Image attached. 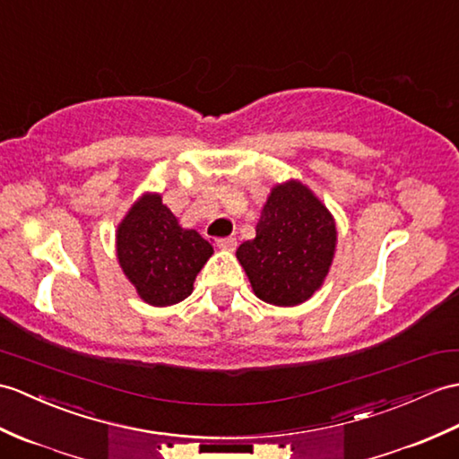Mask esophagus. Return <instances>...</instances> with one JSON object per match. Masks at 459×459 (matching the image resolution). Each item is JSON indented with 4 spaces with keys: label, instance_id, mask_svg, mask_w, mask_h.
Masks as SVG:
<instances>
[{
    "label": "esophagus",
    "instance_id": "34e87169",
    "mask_svg": "<svg viewBox=\"0 0 459 459\" xmlns=\"http://www.w3.org/2000/svg\"><path fill=\"white\" fill-rule=\"evenodd\" d=\"M217 248L221 250H234L237 248V240H234L232 237H225V238H217Z\"/></svg>",
    "mask_w": 459,
    "mask_h": 459
}]
</instances>
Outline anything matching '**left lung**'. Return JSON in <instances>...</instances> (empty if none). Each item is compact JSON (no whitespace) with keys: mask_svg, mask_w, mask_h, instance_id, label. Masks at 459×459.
Instances as JSON below:
<instances>
[{"mask_svg":"<svg viewBox=\"0 0 459 459\" xmlns=\"http://www.w3.org/2000/svg\"><path fill=\"white\" fill-rule=\"evenodd\" d=\"M336 247L328 209L299 181L275 186L255 225V238L242 242L237 258L262 301L293 307L323 285Z\"/></svg>","mask_w":459,"mask_h":459,"instance_id":"obj_1","label":"left lung"}]
</instances>
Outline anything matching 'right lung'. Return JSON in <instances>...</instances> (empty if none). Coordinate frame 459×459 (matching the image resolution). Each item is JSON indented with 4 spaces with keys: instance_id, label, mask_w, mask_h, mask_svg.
Segmentation results:
<instances>
[{
    "instance_id": "add662e5",
    "label": "right lung",
    "mask_w": 459,
    "mask_h": 459,
    "mask_svg": "<svg viewBox=\"0 0 459 459\" xmlns=\"http://www.w3.org/2000/svg\"><path fill=\"white\" fill-rule=\"evenodd\" d=\"M212 254L197 230H186L162 197L146 194L117 230V258L138 295L154 307L184 301Z\"/></svg>"
}]
</instances>
